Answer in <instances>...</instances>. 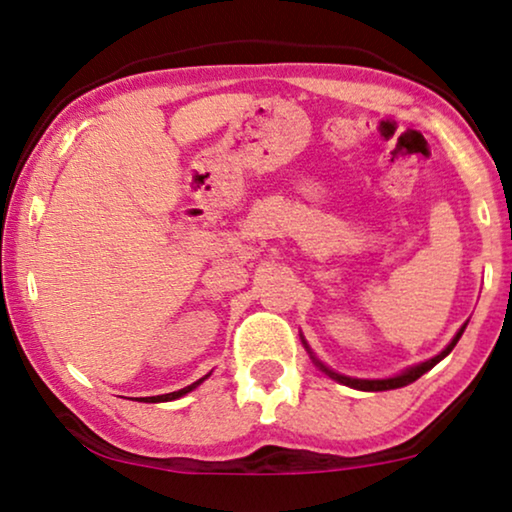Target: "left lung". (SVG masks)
<instances>
[{
    "label": "left lung",
    "instance_id": "obj_1",
    "mask_svg": "<svg viewBox=\"0 0 512 512\" xmlns=\"http://www.w3.org/2000/svg\"><path fill=\"white\" fill-rule=\"evenodd\" d=\"M462 332H464V325H462V330H459L457 335H455L453 342H450L446 348H443V351H441L439 355H434V358H432V360H427V362H420V365H416V367L406 369L404 374L392 376V379H376V381H369V379H351V376H342V374L330 372V369L325 367V365H321V362H318V360H316V365L321 367L325 374H330L332 379H335V381L344 383V385H348V388H355V390L376 392V390H395V388H404V385H409V383H413V381H418L422 374L429 372V369H432V367L436 365V362H441L443 358H446V355H448L450 351H453L455 344L459 342V337H462Z\"/></svg>",
    "mask_w": 512,
    "mask_h": 512
}]
</instances>
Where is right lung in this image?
<instances>
[{
  "mask_svg": "<svg viewBox=\"0 0 512 512\" xmlns=\"http://www.w3.org/2000/svg\"><path fill=\"white\" fill-rule=\"evenodd\" d=\"M205 379H207V376H203V379H198L196 383L187 385V388H182V390H177V392H168V395H157V397H140V399H143V402H170V399H177V397L187 395V392L194 390L196 385H198V383H203Z\"/></svg>",
  "mask_w": 512,
  "mask_h": 512,
  "instance_id": "right-lung-1",
  "label": "right lung"
}]
</instances>
